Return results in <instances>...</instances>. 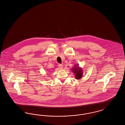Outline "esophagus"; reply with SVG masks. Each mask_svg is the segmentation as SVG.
I'll list each match as a JSON object with an SVG mask.
<instances>
[{"label":"esophagus","instance_id":"34e87169","mask_svg":"<svg viewBox=\"0 0 125 125\" xmlns=\"http://www.w3.org/2000/svg\"><path fill=\"white\" fill-rule=\"evenodd\" d=\"M58 66H59V68L60 69H63V66L62 65H61V64H59L58 65Z\"/></svg>","mask_w":125,"mask_h":125}]
</instances>
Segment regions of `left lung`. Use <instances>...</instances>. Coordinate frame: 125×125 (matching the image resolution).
<instances>
[{
    "mask_svg": "<svg viewBox=\"0 0 125 125\" xmlns=\"http://www.w3.org/2000/svg\"><path fill=\"white\" fill-rule=\"evenodd\" d=\"M72 71L75 75V78L76 79H80L82 78L83 75V71L81 67L78 65H75L72 68Z\"/></svg>",
    "mask_w": 125,
    "mask_h": 125,
    "instance_id": "obj_1",
    "label": "left lung"
}]
</instances>
